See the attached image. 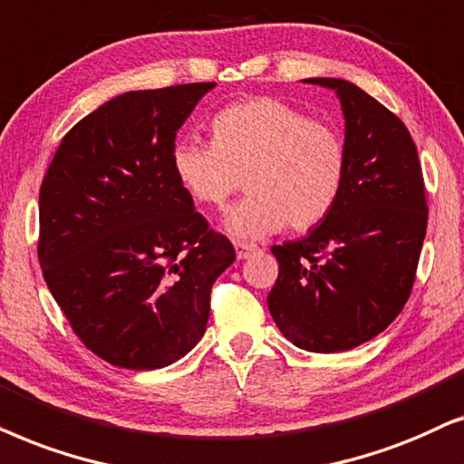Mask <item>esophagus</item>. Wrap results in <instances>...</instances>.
<instances>
[{"mask_svg": "<svg viewBox=\"0 0 464 464\" xmlns=\"http://www.w3.org/2000/svg\"><path fill=\"white\" fill-rule=\"evenodd\" d=\"M256 250L255 244H248V242H236V252H237V258H248L252 252Z\"/></svg>", "mask_w": 464, "mask_h": 464, "instance_id": "esophagus-1", "label": "esophagus"}]
</instances>
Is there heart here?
<instances>
[{"label":"heart","mask_w":464,"mask_h":464,"mask_svg":"<svg viewBox=\"0 0 464 464\" xmlns=\"http://www.w3.org/2000/svg\"><path fill=\"white\" fill-rule=\"evenodd\" d=\"M171 165L206 208H225L239 188L248 190L227 228L256 239L286 225L307 231L331 214L348 174V146L331 122L307 119L277 97H250L214 116L212 141H178Z\"/></svg>","instance_id":"heart-1"}]
</instances>
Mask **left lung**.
<instances>
[{
  "mask_svg": "<svg viewBox=\"0 0 464 464\" xmlns=\"http://www.w3.org/2000/svg\"><path fill=\"white\" fill-rule=\"evenodd\" d=\"M348 174L331 214L299 242L274 246L280 263L267 307L284 337L307 352H343L380 335L410 299L429 222L416 144L403 121L348 80Z\"/></svg>",
  "mask_w": 464,
  "mask_h": 464,
  "instance_id": "1",
  "label": "left lung"
}]
</instances>
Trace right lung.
Masks as SVG:
<instances>
[{"mask_svg":"<svg viewBox=\"0 0 464 464\" xmlns=\"http://www.w3.org/2000/svg\"><path fill=\"white\" fill-rule=\"evenodd\" d=\"M214 84L110 99L65 133L42 180V274L80 342L114 367L160 369L193 350L236 261L171 165L178 129Z\"/></svg>","mask_w":464,"mask_h":464,"instance_id":"add662e5","label":"right lung"}]
</instances>
